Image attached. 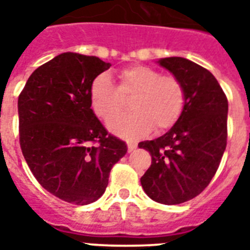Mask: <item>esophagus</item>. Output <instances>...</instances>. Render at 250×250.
Segmentation results:
<instances>
[{
    "instance_id": "esophagus-1",
    "label": "esophagus",
    "mask_w": 250,
    "mask_h": 250,
    "mask_svg": "<svg viewBox=\"0 0 250 250\" xmlns=\"http://www.w3.org/2000/svg\"><path fill=\"white\" fill-rule=\"evenodd\" d=\"M127 146H128V152L129 153L133 152V150H135V149L137 148V145L136 144H132V143H128V144H127Z\"/></svg>"
}]
</instances>
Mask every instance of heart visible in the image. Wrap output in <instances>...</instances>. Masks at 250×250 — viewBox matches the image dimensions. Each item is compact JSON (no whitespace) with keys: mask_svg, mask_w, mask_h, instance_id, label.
I'll use <instances>...</instances> for the list:
<instances>
[{"mask_svg":"<svg viewBox=\"0 0 250 250\" xmlns=\"http://www.w3.org/2000/svg\"><path fill=\"white\" fill-rule=\"evenodd\" d=\"M118 88L107 74H100L90 84V106L101 119H109L132 97V113L111 118L107 128L115 135L137 139L152 131L162 132L178 122L186 105V90L175 76L161 75L154 68L135 64L118 74Z\"/></svg>","mask_w":250,"mask_h":250,"instance_id":"obj_1","label":"heart"}]
</instances>
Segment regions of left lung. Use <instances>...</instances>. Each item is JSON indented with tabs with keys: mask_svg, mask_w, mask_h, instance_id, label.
<instances>
[{
	"mask_svg": "<svg viewBox=\"0 0 250 250\" xmlns=\"http://www.w3.org/2000/svg\"><path fill=\"white\" fill-rule=\"evenodd\" d=\"M157 63L180 80L186 105L165 135L139 144L152 154L140 182L153 201L178 205L201 193L217 172L227 145L229 102L218 80L200 64L182 57Z\"/></svg>",
	"mask_w": 250,
	"mask_h": 250,
	"instance_id": "1",
	"label": "left lung"
}]
</instances>
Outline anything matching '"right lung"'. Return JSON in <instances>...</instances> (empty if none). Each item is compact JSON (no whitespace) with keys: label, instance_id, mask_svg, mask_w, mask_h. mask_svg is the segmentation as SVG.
<instances>
[{"label":"right lung","instance_id":"add662e5","mask_svg":"<svg viewBox=\"0 0 250 250\" xmlns=\"http://www.w3.org/2000/svg\"><path fill=\"white\" fill-rule=\"evenodd\" d=\"M110 66L94 56L62 53L32 72L18 98L25 162L45 189L68 204L97 201L111 167L127 153L90 107V84Z\"/></svg>","mask_w":250,"mask_h":250}]
</instances>
